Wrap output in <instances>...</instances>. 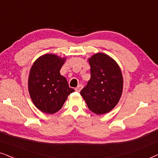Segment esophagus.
Wrapping results in <instances>:
<instances>
[{
  "label": "esophagus",
  "instance_id": "obj_1",
  "mask_svg": "<svg viewBox=\"0 0 158 158\" xmlns=\"http://www.w3.org/2000/svg\"><path fill=\"white\" fill-rule=\"evenodd\" d=\"M82 88H83V85L80 84V85H78L76 88H75V90H76V91H77V92H80Z\"/></svg>",
  "mask_w": 158,
  "mask_h": 158
}]
</instances>
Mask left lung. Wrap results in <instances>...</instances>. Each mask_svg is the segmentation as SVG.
Masks as SVG:
<instances>
[{"instance_id":"8db88e82","label":"left lung","mask_w":158,"mask_h":158,"mask_svg":"<svg viewBox=\"0 0 158 158\" xmlns=\"http://www.w3.org/2000/svg\"><path fill=\"white\" fill-rule=\"evenodd\" d=\"M88 61L90 78L81 94L90 111L104 114L116 106L122 96V71L115 60L104 53L95 54Z\"/></svg>"}]
</instances>
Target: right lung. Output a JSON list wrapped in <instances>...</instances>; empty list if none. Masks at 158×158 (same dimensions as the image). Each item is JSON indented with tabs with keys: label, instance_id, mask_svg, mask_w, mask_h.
<instances>
[{
	"label": "right lung",
	"instance_id": "obj_1",
	"mask_svg": "<svg viewBox=\"0 0 158 158\" xmlns=\"http://www.w3.org/2000/svg\"><path fill=\"white\" fill-rule=\"evenodd\" d=\"M65 58L45 54L34 62L28 79V88L34 104L41 111L52 114L57 112L73 88L69 87L60 70Z\"/></svg>",
	"mask_w": 158,
	"mask_h": 158
}]
</instances>
